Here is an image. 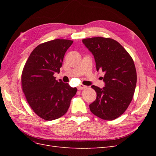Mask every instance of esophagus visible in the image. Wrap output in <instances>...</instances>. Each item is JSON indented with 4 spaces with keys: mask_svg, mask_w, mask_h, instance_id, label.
<instances>
[{
    "mask_svg": "<svg viewBox=\"0 0 156 156\" xmlns=\"http://www.w3.org/2000/svg\"><path fill=\"white\" fill-rule=\"evenodd\" d=\"M88 88L87 86L83 85V84H80V85L78 86V87H77L78 90H83V89H86V88Z\"/></svg>",
    "mask_w": 156,
    "mask_h": 156,
    "instance_id": "obj_1",
    "label": "esophagus"
}]
</instances>
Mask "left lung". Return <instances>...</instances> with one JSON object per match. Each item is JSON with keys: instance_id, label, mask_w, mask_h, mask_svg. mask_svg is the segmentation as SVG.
I'll return each mask as SVG.
<instances>
[{"instance_id": "1", "label": "left lung", "mask_w": 156, "mask_h": 156, "mask_svg": "<svg viewBox=\"0 0 156 156\" xmlns=\"http://www.w3.org/2000/svg\"><path fill=\"white\" fill-rule=\"evenodd\" d=\"M95 58L97 71L105 73L103 88L92 86L96 100L89 105L94 115L112 120L126 111L133 99L136 72L133 58L117 41L101 36L83 40Z\"/></svg>"}]
</instances>
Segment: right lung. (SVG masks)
<instances>
[{"instance_id": "obj_1", "label": "right lung", "mask_w": 156, "mask_h": 156, "mask_svg": "<svg viewBox=\"0 0 156 156\" xmlns=\"http://www.w3.org/2000/svg\"><path fill=\"white\" fill-rule=\"evenodd\" d=\"M72 40L56 39L37 45L32 51L23 68L22 90L26 100L41 119L51 121L59 119L68 110L77 88L71 87L55 73H60L66 52Z\"/></svg>"}]
</instances>
